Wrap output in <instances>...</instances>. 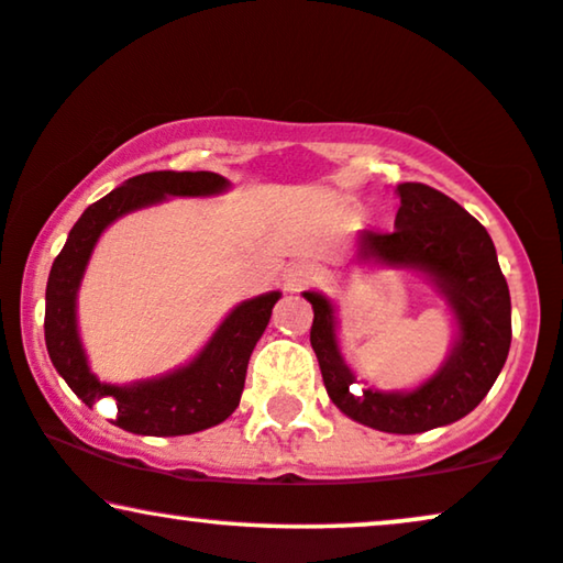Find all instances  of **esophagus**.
Masks as SVG:
<instances>
[{
    "label": "esophagus",
    "mask_w": 563,
    "mask_h": 563,
    "mask_svg": "<svg viewBox=\"0 0 563 563\" xmlns=\"http://www.w3.org/2000/svg\"><path fill=\"white\" fill-rule=\"evenodd\" d=\"M317 280H319L317 267L309 265V262H296V265H290L286 269V275H283V286H286V290H290V294L309 288L311 283Z\"/></svg>",
    "instance_id": "1"
}]
</instances>
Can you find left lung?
I'll list each match as a JSON object with an SVG mask.
<instances>
[{"label": "left lung", "mask_w": 563, "mask_h": 563, "mask_svg": "<svg viewBox=\"0 0 563 563\" xmlns=\"http://www.w3.org/2000/svg\"><path fill=\"white\" fill-rule=\"evenodd\" d=\"M395 229L358 233L355 262L416 269L450 306L454 343L429 379L408 393L351 387L355 374L340 353L334 306L303 290L314 309L311 347L330 400L353 421L387 433H421L465 418L494 387L511 343V301L494 241L465 208L426 184L397 187Z\"/></svg>", "instance_id": "obj_1"}]
</instances>
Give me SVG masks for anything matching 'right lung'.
Segmentation results:
<instances>
[{
  "instance_id": "right-lung-1",
  "label": "right lung",
  "mask_w": 563,
  "mask_h": 563,
  "mask_svg": "<svg viewBox=\"0 0 563 563\" xmlns=\"http://www.w3.org/2000/svg\"><path fill=\"white\" fill-rule=\"evenodd\" d=\"M231 189L212 170H151L126 179L122 187L92 202L69 231L46 283V351L69 389L85 405L111 397L119 429L142 437H184L223 423L239 408L249 355L265 332L280 290L254 296L233 306L189 364L132 384H106L90 372L80 330L77 290L101 233L126 212L166 202L168 197H212Z\"/></svg>"
}]
</instances>
